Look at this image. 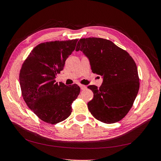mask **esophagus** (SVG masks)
Returning <instances> with one entry per match:
<instances>
[{
	"instance_id": "obj_1",
	"label": "esophagus",
	"mask_w": 161,
	"mask_h": 161,
	"mask_svg": "<svg viewBox=\"0 0 161 161\" xmlns=\"http://www.w3.org/2000/svg\"><path fill=\"white\" fill-rule=\"evenodd\" d=\"M79 86L80 87L81 90H85L86 88V86L85 85H79Z\"/></svg>"
}]
</instances>
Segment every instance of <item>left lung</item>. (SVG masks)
<instances>
[{"mask_svg":"<svg viewBox=\"0 0 161 161\" xmlns=\"http://www.w3.org/2000/svg\"><path fill=\"white\" fill-rule=\"evenodd\" d=\"M79 50L89 58L92 72L103 79L99 88L88 86L94 94L87 104L89 111L101 122H118L127 115L139 91L134 60L125 50L103 38L80 39L76 47Z\"/></svg>","mask_w":161,"mask_h":161,"instance_id":"obj_1","label":"left lung"}]
</instances>
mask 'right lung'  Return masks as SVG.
Wrapping results in <instances>:
<instances>
[{
    "label": "right lung",
    "instance_id": "add662e5",
    "mask_svg": "<svg viewBox=\"0 0 161 161\" xmlns=\"http://www.w3.org/2000/svg\"><path fill=\"white\" fill-rule=\"evenodd\" d=\"M77 42L76 39L40 43L23 63L19 73L23 98L44 122L56 124L69 118L72 102L80 93L77 85L69 86L55 80Z\"/></svg>",
    "mask_w": 161,
    "mask_h": 161
}]
</instances>
